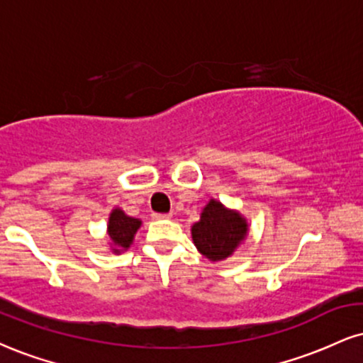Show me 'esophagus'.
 Returning <instances> with one entry per match:
<instances>
[{
	"mask_svg": "<svg viewBox=\"0 0 363 363\" xmlns=\"http://www.w3.org/2000/svg\"><path fill=\"white\" fill-rule=\"evenodd\" d=\"M152 218H154V220H170L172 215H170V213H154Z\"/></svg>",
	"mask_w": 363,
	"mask_h": 363,
	"instance_id": "34e87169",
	"label": "esophagus"
}]
</instances>
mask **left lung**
<instances>
[{"label":"left lung","mask_w":363,"mask_h":363,"mask_svg":"<svg viewBox=\"0 0 363 363\" xmlns=\"http://www.w3.org/2000/svg\"><path fill=\"white\" fill-rule=\"evenodd\" d=\"M191 231L194 245L203 255L211 260H223L245 238L247 223L238 213L230 211L221 203L211 199Z\"/></svg>","instance_id":"8db88e82"}]
</instances>
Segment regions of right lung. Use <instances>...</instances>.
Here are the masks:
<instances>
[{
  "mask_svg": "<svg viewBox=\"0 0 363 363\" xmlns=\"http://www.w3.org/2000/svg\"><path fill=\"white\" fill-rule=\"evenodd\" d=\"M142 225V221L137 218L126 216L121 209H113L110 215V223H108V233L113 242V250L118 253L121 248H128L133 242V235Z\"/></svg>",
  "mask_w": 363,
  "mask_h": 363,
  "instance_id": "obj_1",
  "label": "right lung"
}]
</instances>
